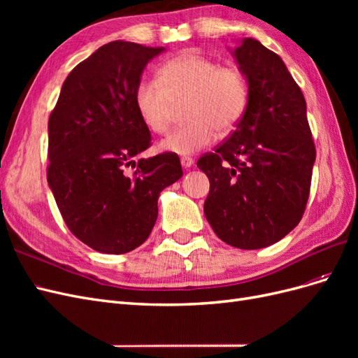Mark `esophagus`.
I'll list each match as a JSON object with an SVG mask.
<instances>
[{"label": "esophagus", "instance_id": "34e87169", "mask_svg": "<svg viewBox=\"0 0 358 358\" xmlns=\"http://www.w3.org/2000/svg\"><path fill=\"white\" fill-rule=\"evenodd\" d=\"M180 164L183 169H189L194 166V159L191 157H182L180 158Z\"/></svg>", "mask_w": 358, "mask_h": 358}]
</instances>
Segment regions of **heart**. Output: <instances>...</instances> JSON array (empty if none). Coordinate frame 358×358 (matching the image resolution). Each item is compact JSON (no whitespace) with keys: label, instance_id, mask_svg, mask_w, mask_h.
<instances>
[{"label":"heart","instance_id":"b5f03b06","mask_svg":"<svg viewBox=\"0 0 358 358\" xmlns=\"http://www.w3.org/2000/svg\"><path fill=\"white\" fill-rule=\"evenodd\" d=\"M189 96L188 124L176 128L159 150L188 157L210 146L221 131H229L246 109L248 85L236 67H225L194 50L162 62L158 78H145L137 83L134 101L142 121L162 134L171 124L175 103Z\"/></svg>","mask_w":358,"mask_h":358}]
</instances>
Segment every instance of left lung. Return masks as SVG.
<instances>
[{
  "instance_id": "1",
  "label": "left lung",
  "mask_w": 358,
  "mask_h": 358,
  "mask_svg": "<svg viewBox=\"0 0 358 358\" xmlns=\"http://www.w3.org/2000/svg\"><path fill=\"white\" fill-rule=\"evenodd\" d=\"M231 55L248 104L229 140L197 161L210 182L204 215L222 242L262 249L300 222L317 152L305 96L280 57L251 37Z\"/></svg>"
}]
</instances>
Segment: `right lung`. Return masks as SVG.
Returning <instances> with one entry per match:
<instances>
[{
	"mask_svg": "<svg viewBox=\"0 0 358 358\" xmlns=\"http://www.w3.org/2000/svg\"><path fill=\"white\" fill-rule=\"evenodd\" d=\"M164 48L112 41L76 66L49 117L48 183L70 231L103 254L142 245L161 191L182 178L176 154L136 158L150 145L134 94ZM135 167L127 173L126 167Z\"/></svg>",
	"mask_w": 358,
	"mask_h": 358,
	"instance_id": "add662e5",
	"label": "right lung"
}]
</instances>
